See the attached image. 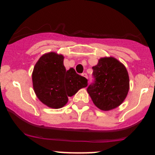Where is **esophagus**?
<instances>
[{"label": "esophagus", "instance_id": "34e87169", "mask_svg": "<svg viewBox=\"0 0 155 155\" xmlns=\"http://www.w3.org/2000/svg\"><path fill=\"white\" fill-rule=\"evenodd\" d=\"M82 76H83V77H84V78H87V74H86V73H83V74H82Z\"/></svg>", "mask_w": 155, "mask_h": 155}]
</instances>
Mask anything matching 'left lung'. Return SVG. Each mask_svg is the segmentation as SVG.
Masks as SVG:
<instances>
[{
  "instance_id": "1",
  "label": "left lung",
  "mask_w": 155,
  "mask_h": 155,
  "mask_svg": "<svg viewBox=\"0 0 155 155\" xmlns=\"http://www.w3.org/2000/svg\"><path fill=\"white\" fill-rule=\"evenodd\" d=\"M92 69L94 80L87 91L94 105L104 111L119 106L129 91V75L125 66L113 57H104Z\"/></svg>"
}]
</instances>
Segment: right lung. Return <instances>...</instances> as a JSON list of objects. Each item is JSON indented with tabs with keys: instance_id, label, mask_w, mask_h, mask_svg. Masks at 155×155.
<instances>
[{
	"instance_id": "1",
	"label": "right lung",
	"mask_w": 155,
	"mask_h": 155,
	"mask_svg": "<svg viewBox=\"0 0 155 155\" xmlns=\"http://www.w3.org/2000/svg\"><path fill=\"white\" fill-rule=\"evenodd\" d=\"M33 88L43 104L59 109L67 104L68 97L87 85V80L74 68L67 71L64 56L55 53H46L35 64L32 72Z\"/></svg>"
}]
</instances>
